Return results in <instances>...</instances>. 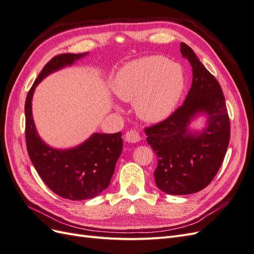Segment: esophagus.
Listing matches in <instances>:
<instances>
[{
    "label": "esophagus",
    "instance_id": "esophagus-1",
    "mask_svg": "<svg viewBox=\"0 0 254 254\" xmlns=\"http://www.w3.org/2000/svg\"><path fill=\"white\" fill-rule=\"evenodd\" d=\"M125 141L128 143H137L141 141V135L136 130H128L125 134Z\"/></svg>",
    "mask_w": 254,
    "mask_h": 254
}]
</instances>
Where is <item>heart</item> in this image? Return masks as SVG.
I'll list each match as a JSON object with an SVG mask.
<instances>
[{"instance_id":"b5f03b06","label":"heart","mask_w":254,"mask_h":254,"mask_svg":"<svg viewBox=\"0 0 254 254\" xmlns=\"http://www.w3.org/2000/svg\"><path fill=\"white\" fill-rule=\"evenodd\" d=\"M184 88V74L179 64L161 56L132 61L117 75L114 92L121 101L135 103L139 117L158 123L170 115Z\"/></svg>"}]
</instances>
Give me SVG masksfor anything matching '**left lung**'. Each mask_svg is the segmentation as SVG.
Returning <instances> with one entry per match:
<instances>
[{
	"label": "left lung",
	"mask_w": 254,
	"mask_h": 254,
	"mask_svg": "<svg viewBox=\"0 0 254 254\" xmlns=\"http://www.w3.org/2000/svg\"><path fill=\"white\" fill-rule=\"evenodd\" d=\"M182 56L193 68V82L186 101L166 120L145 128L147 143L158 158L157 187L171 195H188L206 188L224 161L230 141V119L219 82L188 44ZM208 115L201 133H190V121Z\"/></svg>",
	"instance_id": "1"
}]
</instances>
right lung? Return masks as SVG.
Instances as JSON below:
<instances>
[{
    "mask_svg": "<svg viewBox=\"0 0 254 254\" xmlns=\"http://www.w3.org/2000/svg\"><path fill=\"white\" fill-rule=\"evenodd\" d=\"M88 53L61 54L44 65L25 101V139L28 156L43 182L58 196L70 200L93 198L109 187L115 164L123 150L122 132L94 133L79 146L60 150L45 144L34 124L32 99L44 77L73 64Z\"/></svg>",
    "mask_w": 254,
    "mask_h": 254,
    "instance_id": "add662e5",
    "label": "right lung"
}]
</instances>
